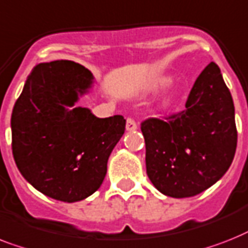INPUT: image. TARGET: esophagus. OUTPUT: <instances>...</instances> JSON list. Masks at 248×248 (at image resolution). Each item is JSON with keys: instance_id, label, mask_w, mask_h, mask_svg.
<instances>
[{"instance_id": "obj_1", "label": "esophagus", "mask_w": 248, "mask_h": 248, "mask_svg": "<svg viewBox=\"0 0 248 248\" xmlns=\"http://www.w3.org/2000/svg\"><path fill=\"white\" fill-rule=\"evenodd\" d=\"M136 128H138V124H136V122H135L132 118H128V120L126 121V130L135 131Z\"/></svg>"}]
</instances>
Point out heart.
Masks as SVG:
<instances>
[{
    "mask_svg": "<svg viewBox=\"0 0 248 248\" xmlns=\"http://www.w3.org/2000/svg\"><path fill=\"white\" fill-rule=\"evenodd\" d=\"M170 82V76L168 75L160 76V78H155L154 81L149 84L148 88H146V93H149V94H150V93H152V94L153 93H156L159 89H162V88L168 85ZM177 98H178V92H177L174 88H170V89L163 94L162 98H160L158 107L160 108V109H168V108H170L173 104L176 103Z\"/></svg>",
    "mask_w": 248,
    "mask_h": 248,
    "instance_id": "heart-1",
    "label": "heart"
}]
</instances>
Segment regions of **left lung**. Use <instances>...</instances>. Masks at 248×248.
Listing matches in <instances>:
<instances>
[{"mask_svg":"<svg viewBox=\"0 0 248 248\" xmlns=\"http://www.w3.org/2000/svg\"><path fill=\"white\" fill-rule=\"evenodd\" d=\"M146 173L159 192L176 199L208 190L228 170L237 148L234 104L220 68L210 62L186 108L167 121L141 124Z\"/></svg>","mask_w":248,"mask_h":248,"instance_id":"8db88e82","label":"left lung"}]
</instances>
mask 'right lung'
<instances>
[{
    "label": "right lung",
    "mask_w": 248,
    "mask_h": 248,
    "mask_svg": "<svg viewBox=\"0 0 248 248\" xmlns=\"http://www.w3.org/2000/svg\"><path fill=\"white\" fill-rule=\"evenodd\" d=\"M94 84L92 72L76 62H44L33 68L14 106L16 166L35 190L54 200L76 202L94 194L124 132L120 114L99 118L76 107Z\"/></svg>",
    "instance_id": "add662e5"
}]
</instances>
